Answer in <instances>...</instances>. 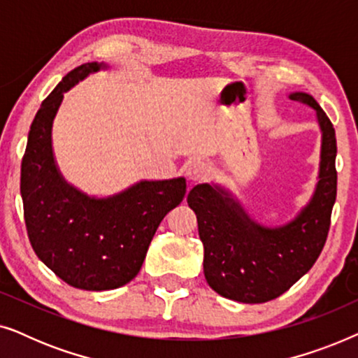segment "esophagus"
Returning a JSON list of instances; mask_svg holds the SVG:
<instances>
[{
	"label": "esophagus",
	"mask_w": 358,
	"mask_h": 358,
	"mask_svg": "<svg viewBox=\"0 0 358 358\" xmlns=\"http://www.w3.org/2000/svg\"><path fill=\"white\" fill-rule=\"evenodd\" d=\"M185 176L190 182H202L208 178V166L203 161H192L185 169Z\"/></svg>",
	"instance_id": "obj_1"
}]
</instances>
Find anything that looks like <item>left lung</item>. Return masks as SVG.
Returning a JSON list of instances; mask_svg holds the SVG:
<instances>
[{"label":"left lung","instance_id":"obj_1","mask_svg":"<svg viewBox=\"0 0 358 358\" xmlns=\"http://www.w3.org/2000/svg\"><path fill=\"white\" fill-rule=\"evenodd\" d=\"M292 101L316 110L321 161L315 194L292 222L264 227L254 222L222 185L199 184L187 195L203 243V273L218 295L241 303H266L285 293L313 267L324 248L337 194L336 131L306 92Z\"/></svg>","mask_w":358,"mask_h":358}]
</instances>
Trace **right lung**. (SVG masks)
Segmentation results:
<instances>
[{
    "instance_id": "1",
    "label": "right lung",
    "mask_w": 358,
    "mask_h": 358,
    "mask_svg": "<svg viewBox=\"0 0 358 358\" xmlns=\"http://www.w3.org/2000/svg\"><path fill=\"white\" fill-rule=\"evenodd\" d=\"M104 68L85 63L63 78L37 110L21 164V197L37 257L68 285L114 290L140 272L159 223L185 195V179L140 180L112 197H90L55 163L52 127L63 94Z\"/></svg>"
}]
</instances>
